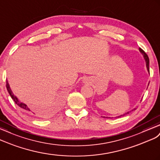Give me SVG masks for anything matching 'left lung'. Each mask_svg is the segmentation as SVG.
<instances>
[{
  "mask_svg": "<svg viewBox=\"0 0 160 160\" xmlns=\"http://www.w3.org/2000/svg\"><path fill=\"white\" fill-rule=\"evenodd\" d=\"M139 51H140V52L142 53V55H143V57H144V59H145V62H146V66H147V70H148V72H149V57H148V55H147L146 53H145V52L142 50V49H141V48H139ZM132 111H133V110H132ZM129 113V112H128L127 113H124V114H123V115H121V116H118V118H120V117H121V116H125V115H126V114H128ZM105 118V117H104ZM117 118V117H116Z\"/></svg>",
  "mask_w": 160,
  "mask_h": 160,
  "instance_id": "8db88e82",
  "label": "left lung"
}]
</instances>
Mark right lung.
<instances>
[{
  "mask_svg": "<svg viewBox=\"0 0 160 160\" xmlns=\"http://www.w3.org/2000/svg\"><path fill=\"white\" fill-rule=\"evenodd\" d=\"M6 87H7V89L8 92L9 93V95H10L11 97L12 98V99H13V100L15 101V103L16 104H17L19 108H21L22 109H24V110H27V111L30 112V109L28 108V106H27L25 103H22V102H20V101L18 100V98L14 95V94L13 93V92H12V91L11 90V88H10V87H9V83H8L7 81V86H6Z\"/></svg>",
  "mask_w": 160,
  "mask_h": 160,
  "instance_id": "right-lung-1",
  "label": "right lung"
}]
</instances>
